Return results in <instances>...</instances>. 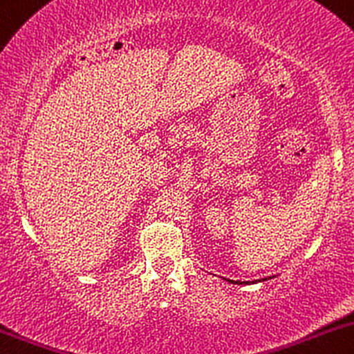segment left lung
Instances as JSON below:
<instances>
[{"label":"left lung","instance_id":"1","mask_svg":"<svg viewBox=\"0 0 354 354\" xmlns=\"http://www.w3.org/2000/svg\"><path fill=\"white\" fill-rule=\"evenodd\" d=\"M227 281H230V279H227ZM232 283H233V281H232Z\"/></svg>","mask_w":354,"mask_h":354}]
</instances>
